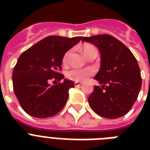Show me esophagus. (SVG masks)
Wrapping results in <instances>:
<instances>
[{
  "mask_svg": "<svg viewBox=\"0 0 150 150\" xmlns=\"http://www.w3.org/2000/svg\"><path fill=\"white\" fill-rule=\"evenodd\" d=\"M81 85H82V83H81V82H75V86H81Z\"/></svg>",
  "mask_w": 150,
  "mask_h": 150,
  "instance_id": "1",
  "label": "esophagus"
}]
</instances>
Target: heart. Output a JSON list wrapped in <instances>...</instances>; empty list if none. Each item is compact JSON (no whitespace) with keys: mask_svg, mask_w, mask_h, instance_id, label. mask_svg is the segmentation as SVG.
I'll return each mask as SVG.
<instances>
[{"mask_svg":"<svg viewBox=\"0 0 150 150\" xmlns=\"http://www.w3.org/2000/svg\"><path fill=\"white\" fill-rule=\"evenodd\" d=\"M94 49H96V48L94 47L93 46L86 44V45H84L82 47V50L85 56L86 57L88 53L91 51V50H94ZM68 55H69V51L67 52L64 55L63 59H62V62H63L64 64H66L67 62H68ZM93 73L94 71L92 68H82V69L71 68V69H70L66 72V77L68 78V79L72 80V81H75V82H83V81L86 79L87 78L89 77L90 75H93Z\"/></svg>","mask_w":150,"mask_h":150,"instance_id":"b5f03b06","label":"heart"}]
</instances>
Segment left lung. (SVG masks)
I'll list each match as a JSON object with an SVG mask.
<instances>
[{"instance_id": "left-lung-1", "label": "left lung", "mask_w": 150, "mask_h": 150, "mask_svg": "<svg viewBox=\"0 0 150 150\" xmlns=\"http://www.w3.org/2000/svg\"><path fill=\"white\" fill-rule=\"evenodd\" d=\"M100 53V69L94 77L100 86H94L88 101L96 114L116 119L125 115L137 100L142 78L137 60L121 41L107 34L83 37Z\"/></svg>"}]
</instances>
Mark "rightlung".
I'll return each mask as SVG.
<instances>
[{"label": "right lung", "instance_id": "right-lung-1", "mask_svg": "<svg viewBox=\"0 0 150 150\" xmlns=\"http://www.w3.org/2000/svg\"><path fill=\"white\" fill-rule=\"evenodd\" d=\"M81 39L47 36L20 55L13 70V89L21 107L29 115L47 118L64 107L74 82L64 79L50 86L48 82L63 79L59 71L62 69L64 55Z\"/></svg>", "mask_w": 150, "mask_h": 150}]
</instances>
